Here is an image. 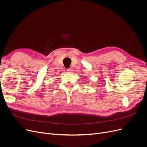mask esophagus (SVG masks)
<instances>
[{"instance_id":"1","label":"esophagus","mask_w":147,"mask_h":147,"mask_svg":"<svg viewBox=\"0 0 147 147\" xmlns=\"http://www.w3.org/2000/svg\"><path fill=\"white\" fill-rule=\"evenodd\" d=\"M73 71V68H69L67 69V71H68V73H72Z\"/></svg>"}]
</instances>
